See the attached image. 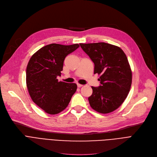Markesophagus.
Returning <instances> with one entry per match:
<instances>
[{
    "label": "esophagus",
    "mask_w": 157,
    "mask_h": 157,
    "mask_svg": "<svg viewBox=\"0 0 157 157\" xmlns=\"http://www.w3.org/2000/svg\"><path fill=\"white\" fill-rule=\"evenodd\" d=\"M77 86H78V88H80V87H81V86H83V85H81V84L78 83V84H77Z\"/></svg>",
    "instance_id": "obj_1"
}]
</instances>
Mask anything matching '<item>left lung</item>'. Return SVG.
Returning <instances> with one entry per match:
<instances>
[{
    "label": "left lung",
    "instance_id": "left-lung-1",
    "mask_svg": "<svg viewBox=\"0 0 157 157\" xmlns=\"http://www.w3.org/2000/svg\"><path fill=\"white\" fill-rule=\"evenodd\" d=\"M81 48L94 63V74L101 75V85L92 86L90 106L103 114L118 109L127 98L132 84V71L122 49L105 43L83 44Z\"/></svg>",
    "mask_w": 157,
    "mask_h": 157
}]
</instances>
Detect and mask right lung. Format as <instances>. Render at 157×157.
Here are the masks:
<instances>
[{
	"mask_svg": "<svg viewBox=\"0 0 157 157\" xmlns=\"http://www.w3.org/2000/svg\"><path fill=\"white\" fill-rule=\"evenodd\" d=\"M79 47L78 44H50L39 49L32 56L26 70L29 95L35 104L49 114H56L67 108L76 83L59 81L65 58Z\"/></svg>",
	"mask_w": 157,
	"mask_h": 157,
	"instance_id": "1",
	"label": "right lung"
}]
</instances>
